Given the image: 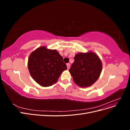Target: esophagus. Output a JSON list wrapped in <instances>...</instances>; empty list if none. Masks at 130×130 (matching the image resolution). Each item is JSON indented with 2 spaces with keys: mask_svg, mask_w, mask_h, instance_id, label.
I'll return each mask as SVG.
<instances>
[{
  "mask_svg": "<svg viewBox=\"0 0 130 130\" xmlns=\"http://www.w3.org/2000/svg\"><path fill=\"white\" fill-rule=\"evenodd\" d=\"M67 66L68 69H69L70 68V63H67Z\"/></svg>",
  "mask_w": 130,
  "mask_h": 130,
  "instance_id": "obj_1",
  "label": "esophagus"
}]
</instances>
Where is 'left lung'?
<instances>
[{"label": "left lung", "instance_id": "1", "mask_svg": "<svg viewBox=\"0 0 130 130\" xmlns=\"http://www.w3.org/2000/svg\"><path fill=\"white\" fill-rule=\"evenodd\" d=\"M102 63L96 54L92 52L78 53L69 71L76 85L87 87L95 83L99 77Z\"/></svg>", "mask_w": 130, "mask_h": 130}]
</instances>
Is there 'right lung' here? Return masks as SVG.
I'll use <instances>...</instances> for the list:
<instances>
[{"mask_svg": "<svg viewBox=\"0 0 130 130\" xmlns=\"http://www.w3.org/2000/svg\"><path fill=\"white\" fill-rule=\"evenodd\" d=\"M27 66L31 76L43 87L56 83L61 73L67 69L58 52L45 46L40 47L30 54Z\"/></svg>", "mask_w": 130, "mask_h": 130, "instance_id": "obj_1", "label": "right lung"}]
</instances>
